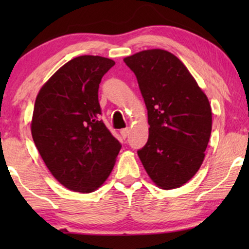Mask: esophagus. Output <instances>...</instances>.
Masks as SVG:
<instances>
[{
    "label": "esophagus",
    "instance_id": "obj_1",
    "mask_svg": "<svg viewBox=\"0 0 249 249\" xmlns=\"http://www.w3.org/2000/svg\"><path fill=\"white\" fill-rule=\"evenodd\" d=\"M120 134L124 138H127V136L129 134V128H124V129H121L120 130Z\"/></svg>",
    "mask_w": 249,
    "mask_h": 249
}]
</instances>
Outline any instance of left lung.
Masks as SVG:
<instances>
[{
    "label": "left lung",
    "instance_id": "1",
    "mask_svg": "<svg viewBox=\"0 0 249 249\" xmlns=\"http://www.w3.org/2000/svg\"><path fill=\"white\" fill-rule=\"evenodd\" d=\"M124 61L136 74L147 108L149 135L139 159L160 188L181 187L205 158L212 130L209 98L168 51H142Z\"/></svg>",
    "mask_w": 249,
    "mask_h": 249
}]
</instances>
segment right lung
<instances>
[{
    "mask_svg": "<svg viewBox=\"0 0 249 249\" xmlns=\"http://www.w3.org/2000/svg\"><path fill=\"white\" fill-rule=\"evenodd\" d=\"M115 64L83 55L60 68L36 97L34 142L47 169L66 188L91 193L113 169L121 144L100 119L98 87Z\"/></svg>",
    "mask_w": 249,
    "mask_h": 249,
    "instance_id": "obj_1",
    "label": "right lung"
}]
</instances>
